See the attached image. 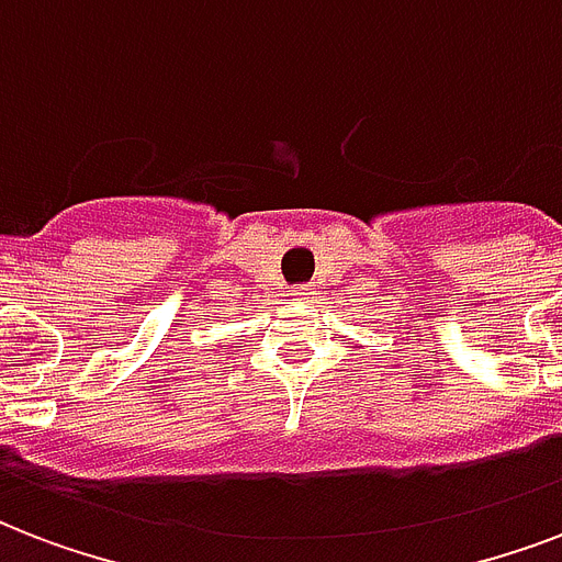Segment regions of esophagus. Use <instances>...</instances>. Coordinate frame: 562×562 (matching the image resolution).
<instances>
[{
    "label": "esophagus",
    "instance_id": "esophagus-1",
    "mask_svg": "<svg viewBox=\"0 0 562 562\" xmlns=\"http://www.w3.org/2000/svg\"><path fill=\"white\" fill-rule=\"evenodd\" d=\"M291 297H297V300H312V297H315V289H312V285H297V289L291 291Z\"/></svg>",
    "mask_w": 562,
    "mask_h": 562
}]
</instances>
